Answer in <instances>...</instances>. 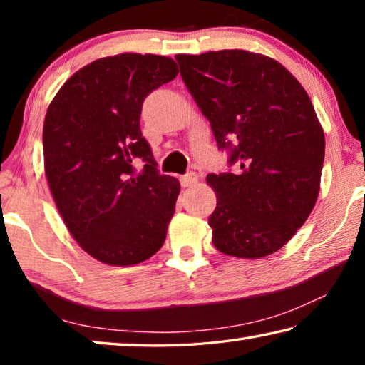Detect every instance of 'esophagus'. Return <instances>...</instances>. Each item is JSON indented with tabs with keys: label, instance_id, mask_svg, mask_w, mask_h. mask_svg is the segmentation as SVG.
<instances>
[{
	"label": "esophagus",
	"instance_id": "34e87169",
	"mask_svg": "<svg viewBox=\"0 0 365 365\" xmlns=\"http://www.w3.org/2000/svg\"><path fill=\"white\" fill-rule=\"evenodd\" d=\"M180 183H182V187H193V185L197 183V174H195V172H190V174L183 175L180 178Z\"/></svg>",
	"mask_w": 365,
	"mask_h": 365
}]
</instances>
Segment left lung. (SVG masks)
I'll list each match as a JSON object with an SVG mask.
<instances>
[{
    "mask_svg": "<svg viewBox=\"0 0 365 365\" xmlns=\"http://www.w3.org/2000/svg\"><path fill=\"white\" fill-rule=\"evenodd\" d=\"M197 108L237 170L209 174L212 243L233 257L279 251L316 206L325 137L302 85L275 59L245 49L177 54Z\"/></svg>",
    "mask_w": 365,
    "mask_h": 365,
    "instance_id": "8db88e82",
    "label": "left lung"
}]
</instances>
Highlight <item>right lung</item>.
Masks as SVG:
<instances>
[{
    "label": "right lung",
    "instance_id": "add662e5",
    "mask_svg": "<svg viewBox=\"0 0 365 365\" xmlns=\"http://www.w3.org/2000/svg\"><path fill=\"white\" fill-rule=\"evenodd\" d=\"M177 73L174 59L156 54L101 58L73 73L46 110L49 190L67 230L96 261L135 265L164 245L180 183L159 174L140 115L145 98Z\"/></svg>",
    "mask_w": 365,
    "mask_h": 365
}]
</instances>
